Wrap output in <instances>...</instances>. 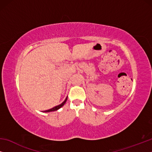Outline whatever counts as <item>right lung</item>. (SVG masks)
I'll return each instance as SVG.
<instances>
[{
	"mask_svg": "<svg viewBox=\"0 0 152 152\" xmlns=\"http://www.w3.org/2000/svg\"><path fill=\"white\" fill-rule=\"evenodd\" d=\"M67 98L68 97H66V99L64 100V101L62 102V103H61L60 104H59V105H58V106H56V107H54L53 108H52V109H49V110H44V113H49V112H52V111H56V110H58V109H60L61 107H62L64 105V104L66 103V101H67Z\"/></svg>",
	"mask_w": 152,
	"mask_h": 152,
	"instance_id": "add662e5",
	"label": "right lung"
}]
</instances>
